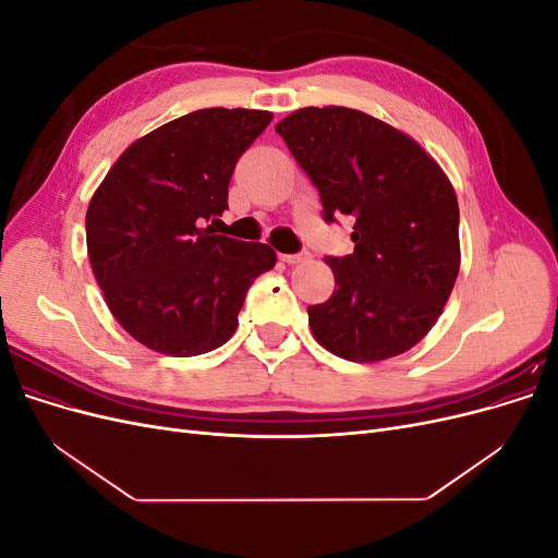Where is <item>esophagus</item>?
Listing matches in <instances>:
<instances>
[{
    "instance_id": "1",
    "label": "esophagus",
    "mask_w": 558,
    "mask_h": 558,
    "mask_svg": "<svg viewBox=\"0 0 558 558\" xmlns=\"http://www.w3.org/2000/svg\"><path fill=\"white\" fill-rule=\"evenodd\" d=\"M279 258L289 265H298V263H305L310 258V253H281Z\"/></svg>"
}]
</instances>
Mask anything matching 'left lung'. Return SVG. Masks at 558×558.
Wrapping results in <instances>:
<instances>
[{"label": "left lung", "mask_w": 558, "mask_h": 558, "mask_svg": "<svg viewBox=\"0 0 558 558\" xmlns=\"http://www.w3.org/2000/svg\"><path fill=\"white\" fill-rule=\"evenodd\" d=\"M324 205L353 221V253L328 256L335 293L307 307L335 356L373 363L412 349L459 277V202L437 162L408 134L347 107H307L277 125Z\"/></svg>", "instance_id": "left-lung-1"}]
</instances>
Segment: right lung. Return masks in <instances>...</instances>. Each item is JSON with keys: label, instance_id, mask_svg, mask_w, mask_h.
<instances>
[{"label": "right lung", "instance_id": "right-lung-1", "mask_svg": "<svg viewBox=\"0 0 558 558\" xmlns=\"http://www.w3.org/2000/svg\"><path fill=\"white\" fill-rule=\"evenodd\" d=\"M272 121L256 109H199L134 142L86 214L88 258L134 340L167 356L226 344L244 298L277 253L216 234L234 165Z\"/></svg>", "mask_w": 558, "mask_h": 558}]
</instances>
